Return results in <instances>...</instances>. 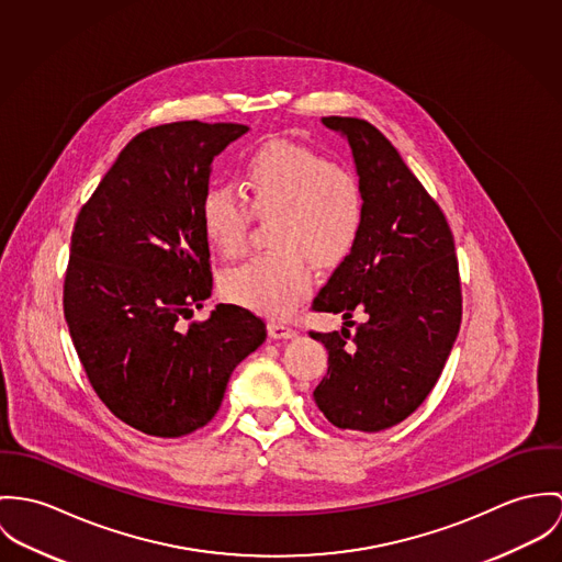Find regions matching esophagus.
Masks as SVG:
<instances>
[{"instance_id": "1", "label": "esophagus", "mask_w": 562, "mask_h": 562, "mask_svg": "<svg viewBox=\"0 0 562 562\" xmlns=\"http://www.w3.org/2000/svg\"><path fill=\"white\" fill-rule=\"evenodd\" d=\"M267 327H269V336L278 338V340H286V338H293L297 334L291 325L280 323V321H271Z\"/></svg>"}]
</instances>
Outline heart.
Here are the masks:
<instances>
[{
  "mask_svg": "<svg viewBox=\"0 0 562 562\" xmlns=\"http://www.w3.org/2000/svg\"><path fill=\"white\" fill-rule=\"evenodd\" d=\"M241 193L209 189L200 204L202 231L213 248L235 256L246 246L252 206L273 215L269 244L222 278L224 295L250 311L284 316L311 291L312 267L345 260L364 231L367 202L358 179L297 144L273 139L241 166ZM251 205L248 207L245 200Z\"/></svg>",
  "mask_w": 562,
  "mask_h": 562,
  "instance_id": "obj_1",
  "label": "heart"
}]
</instances>
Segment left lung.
Returning a JSON list of instances; mask_svg holds the SVG:
<instances>
[{"mask_svg": "<svg viewBox=\"0 0 562 562\" xmlns=\"http://www.w3.org/2000/svg\"><path fill=\"white\" fill-rule=\"evenodd\" d=\"M349 142L367 220L353 251L312 300L342 329L311 331L329 353L314 403L338 429L376 434L414 414L443 371L461 325L454 241L436 200L371 123L327 116ZM368 321L351 333L353 311Z\"/></svg>", "mask_w": 562, "mask_h": 562, "instance_id": "8db88e82", "label": "left lung"}]
</instances>
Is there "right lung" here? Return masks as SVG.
Segmentation results:
<instances>
[{
	"mask_svg": "<svg viewBox=\"0 0 562 562\" xmlns=\"http://www.w3.org/2000/svg\"><path fill=\"white\" fill-rule=\"evenodd\" d=\"M248 131L183 121L137 133L75 222L68 331L99 398L146 436L204 427L267 338L265 323L233 304L181 325L213 289L200 220L211 161Z\"/></svg>",
	"mask_w": 562,
	"mask_h": 562,
	"instance_id": "obj_1",
	"label": "right lung"
}]
</instances>
